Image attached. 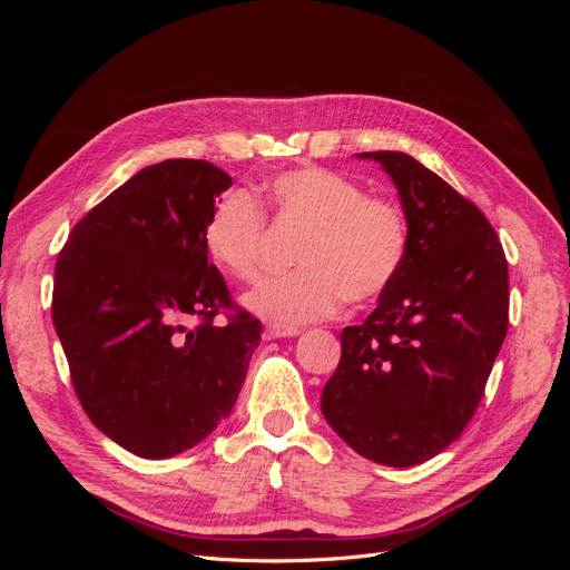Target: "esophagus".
I'll list each match as a JSON object with an SVG mask.
<instances>
[{"mask_svg":"<svg viewBox=\"0 0 570 570\" xmlns=\"http://www.w3.org/2000/svg\"><path fill=\"white\" fill-rule=\"evenodd\" d=\"M299 335V327H292V325H278V323H268L264 327V337L266 340H275V337H295Z\"/></svg>","mask_w":570,"mask_h":570,"instance_id":"34e87169","label":"esophagus"}]
</instances>
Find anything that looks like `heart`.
Returning <instances> with one entry per match:
<instances>
[{"label":"heart","mask_w":570,"mask_h":570,"mask_svg":"<svg viewBox=\"0 0 570 570\" xmlns=\"http://www.w3.org/2000/svg\"><path fill=\"white\" fill-rule=\"evenodd\" d=\"M264 209L287 228L304 230L295 249V273L271 278L247 297L258 316L308 323L335 316L344 299L371 304L400 278L411 233L404 206L366 195L356 180L321 166L275 174L264 193L220 197L204 223V247L214 264L239 283L264 271Z\"/></svg>","instance_id":"obj_1"}]
</instances>
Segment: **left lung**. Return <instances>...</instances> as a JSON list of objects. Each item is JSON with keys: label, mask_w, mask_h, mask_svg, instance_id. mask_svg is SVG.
<instances>
[{"label": "left lung", "mask_w": 570, "mask_h": 570, "mask_svg": "<svg viewBox=\"0 0 570 570\" xmlns=\"http://www.w3.org/2000/svg\"><path fill=\"white\" fill-rule=\"evenodd\" d=\"M400 189L411 245L373 314L344 327L325 421L383 465L446 450L485 394L509 327V264L478 206L404 151H364Z\"/></svg>", "instance_id": "left-lung-1"}]
</instances>
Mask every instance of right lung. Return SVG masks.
Wrapping results in <instances>:
<instances>
[{
	"label": "right lung",
	"instance_id": "obj_1",
	"mask_svg": "<svg viewBox=\"0 0 570 570\" xmlns=\"http://www.w3.org/2000/svg\"><path fill=\"white\" fill-rule=\"evenodd\" d=\"M230 183L202 159L147 166L59 252L51 321L73 390L101 433L137 456H174L209 435L262 340L204 247V223ZM187 317L198 323L185 328Z\"/></svg>",
	"mask_w": 570,
	"mask_h": 570
}]
</instances>
